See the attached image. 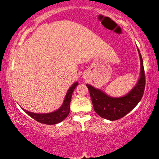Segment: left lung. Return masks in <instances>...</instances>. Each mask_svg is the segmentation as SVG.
Wrapping results in <instances>:
<instances>
[{
    "instance_id": "left-lung-1",
    "label": "left lung",
    "mask_w": 159,
    "mask_h": 159,
    "mask_svg": "<svg viewBox=\"0 0 159 159\" xmlns=\"http://www.w3.org/2000/svg\"><path fill=\"white\" fill-rule=\"evenodd\" d=\"M138 50L140 58V77L136 85L125 96L110 97L99 89L93 88L90 84H86L90 92L93 108L102 118L110 121L122 118L131 111L142 98L145 86V71L142 56L139 49Z\"/></svg>"
}]
</instances>
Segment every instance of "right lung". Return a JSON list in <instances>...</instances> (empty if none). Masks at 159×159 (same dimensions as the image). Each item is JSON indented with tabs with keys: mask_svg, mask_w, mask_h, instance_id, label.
I'll return each instance as SVG.
<instances>
[{
	"mask_svg": "<svg viewBox=\"0 0 159 159\" xmlns=\"http://www.w3.org/2000/svg\"><path fill=\"white\" fill-rule=\"evenodd\" d=\"M78 85V82H76L71 85L67 91L66 96H65L64 103L61 106L55 111L48 113V114H35L25 109H22L31 116L34 120L38 121L45 125H56L64 120L68 116L70 111V102L71 99V95H72L73 91L75 90L76 87Z\"/></svg>",
	"mask_w": 159,
	"mask_h": 159,
	"instance_id": "add662e5",
	"label": "right lung"
}]
</instances>
